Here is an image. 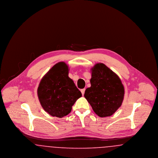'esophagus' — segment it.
<instances>
[{
    "label": "esophagus",
    "instance_id": "obj_1",
    "mask_svg": "<svg viewBox=\"0 0 158 158\" xmlns=\"http://www.w3.org/2000/svg\"><path fill=\"white\" fill-rule=\"evenodd\" d=\"M81 92H82V95H84V94H85V89H81Z\"/></svg>",
    "mask_w": 158,
    "mask_h": 158
}]
</instances>
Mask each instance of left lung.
<instances>
[{
    "label": "left lung",
    "mask_w": 158,
    "mask_h": 158,
    "mask_svg": "<svg viewBox=\"0 0 158 158\" xmlns=\"http://www.w3.org/2000/svg\"><path fill=\"white\" fill-rule=\"evenodd\" d=\"M91 72V86L85 90L84 97L98 116H111L123 101V85L118 75L103 63L96 64Z\"/></svg>",
    "instance_id": "left-lung-1"
}]
</instances>
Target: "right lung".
Listing matches in <instances>:
<instances>
[{"label": "right lung", "instance_id": "obj_1", "mask_svg": "<svg viewBox=\"0 0 158 158\" xmlns=\"http://www.w3.org/2000/svg\"><path fill=\"white\" fill-rule=\"evenodd\" d=\"M69 67L63 61L53 66L43 76L37 89L40 102L47 113L62 118L71 112L82 94L69 76Z\"/></svg>", "mask_w": 158, "mask_h": 158}]
</instances>
